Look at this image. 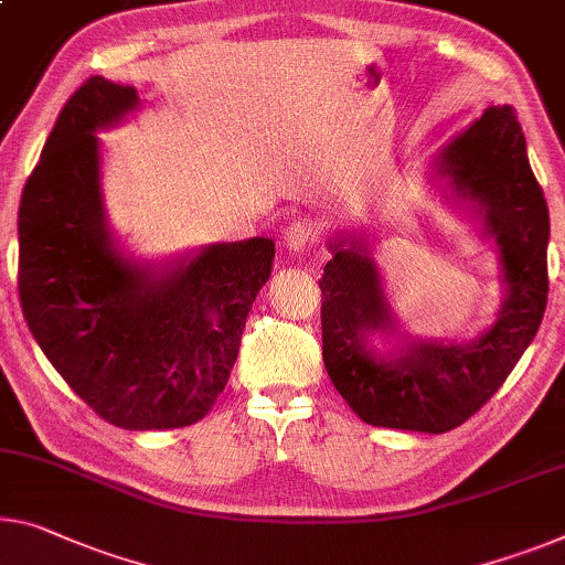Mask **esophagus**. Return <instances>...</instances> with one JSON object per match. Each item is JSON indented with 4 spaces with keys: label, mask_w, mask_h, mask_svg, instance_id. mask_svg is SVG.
Listing matches in <instances>:
<instances>
[{
    "label": "esophagus",
    "mask_w": 565,
    "mask_h": 565,
    "mask_svg": "<svg viewBox=\"0 0 565 565\" xmlns=\"http://www.w3.org/2000/svg\"><path fill=\"white\" fill-rule=\"evenodd\" d=\"M310 242H316V227H312V224L306 220L288 224L282 232V247L292 255H300L302 249L310 247Z\"/></svg>",
    "instance_id": "1"
}]
</instances>
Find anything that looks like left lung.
Here are the masks:
<instances>
[{"label": "left lung", "mask_w": 565, "mask_h": 565, "mask_svg": "<svg viewBox=\"0 0 565 565\" xmlns=\"http://www.w3.org/2000/svg\"><path fill=\"white\" fill-rule=\"evenodd\" d=\"M424 181L494 245L502 300L492 323L470 341L409 333L373 234L341 227L328 239L320 326L328 376L363 422L441 434L470 419L533 343L548 300L551 220L510 106H488L449 138Z\"/></svg>", "instance_id": "1"}]
</instances>
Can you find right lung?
<instances>
[{
    "mask_svg": "<svg viewBox=\"0 0 565 565\" xmlns=\"http://www.w3.org/2000/svg\"><path fill=\"white\" fill-rule=\"evenodd\" d=\"M141 108L131 85L103 75L81 85L28 179L17 234L22 312L42 353L95 414L151 431L212 412L270 280L275 242L134 255L110 227L98 134Z\"/></svg>",
    "mask_w": 565,
    "mask_h": 565,
    "instance_id": "right-lung-1",
    "label": "right lung"
}]
</instances>
